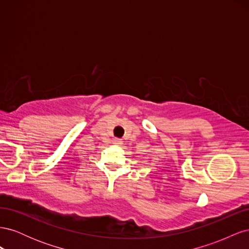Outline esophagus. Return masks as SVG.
Listing matches in <instances>:
<instances>
[{
	"instance_id": "esophagus-1",
	"label": "esophagus",
	"mask_w": 249,
	"mask_h": 249,
	"mask_svg": "<svg viewBox=\"0 0 249 249\" xmlns=\"http://www.w3.org/2000/svg\"><path fill=\"white\" fill-rule=\"evenodd\" d=\"M113 143H114V144L120 145V144H123V141L118 138H115V139H113Z\"/></svg>"
}]
</instances>
